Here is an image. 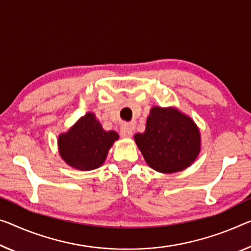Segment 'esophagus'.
<instances>
[{"mask_svg":"<svg viewBox=\"0 0 251 251\" xmlns=\"http://www.w3.org/2000/svg\"><path fill=\"white\" fill-rule=\"evenodd\" d=\"M120 134L123 138H130L132 136V128L129 125H123L120 129Z\"/></svg>","mask_w":251,"mask_h":251,"instance_id":"esophagus-1","label":"esophagus"}]
</instances>
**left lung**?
Masks as SVG:
<instances>
[{"label": "left lung", "mask_w": 251, "mask_h": 251, "mask_svg": "<svg viewBox=\"0 0 251 251\" xmlns=\"http://www.w3.org/2000/svg\"><path fill=\"white\" fill-rule=\"evenodd\" d=\"M134 141L146 163L164 174L187 168L201 150L198 126L174 107H151L145 132L134 134Z\"/></svg>", "instance_id": "8db88e82"}]
</instances>
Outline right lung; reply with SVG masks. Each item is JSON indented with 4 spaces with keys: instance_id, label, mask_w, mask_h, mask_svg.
<instances>
[{
    "instance_id": "obj_1",
    "label": "right lung",
    "mask_w": 251,
    "mask_h": 251,
    "mask_svg": "<svg viewBox=\"0 0 251 251\" xmlns=\"http://www.w3.org/2000/svg\"><path fill=\"white\" fill-rule=\"evenodd\" d=\"M119 139L115 131H105L95 114L86 113L67 132L58 137V148L65 163L79 171L99 168L113 142Z\"/></svg>"
}]
</instances>
